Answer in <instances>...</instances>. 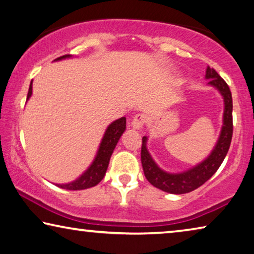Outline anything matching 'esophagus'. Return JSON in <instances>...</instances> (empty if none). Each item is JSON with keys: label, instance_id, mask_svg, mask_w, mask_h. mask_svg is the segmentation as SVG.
<instances>
[{"label": "esophagus", "instance_id": "esophagus-1", "mask_svg": "<svg viewBox=\"0 0 254 254\" xmlns=\"http://www.w3.org/2000/svg\"><path fill=\"white\" fill-rule=\"evenodd\" d=\"M144 123H146V115L136 114L133 118V121L131 122V127L132 128H134V130H141Z\"/></svg>", "mask_w": 254, "mask_h": 254}]
</instances>
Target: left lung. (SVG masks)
<instances>
[{
  "label": "left lung",
  "instance_id": "obj_1",
  "mask_svg": "<svg viewBox=\"0 0 254 254\" xmlns=\"http://www.w3.org/2000/svg\"><path fill=\"white\" fill-rule=\"evenodd\" d=\"M208 86L214 87L224 100L223 126L220 128L218 140L210 154L202 162L194 165L187 171L180 173H170L160 168L148 150V136L142 138L141 163L146 179L155 188L172 194H183L201 187L211 178L218 170L226 157L233 135V99L232 92L227 83L210 66H207L206 76Z\"/></svg>",
  "mask_w": 254,
  "mask_h": 254
}]
</instances>
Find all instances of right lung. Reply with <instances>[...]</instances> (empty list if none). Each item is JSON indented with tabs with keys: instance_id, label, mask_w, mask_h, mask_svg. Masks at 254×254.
<instances>
[{
	"instance_id": "obj_1",
	"label": "right lung",
	"mask_w": 254,
	"mask_h": 254,
	"mask_svg": "<svg viewBox=\"0 0 254 254\" xmlns=\"http://www.w3.org/2000/svg\"><path fill=\"white\" fill-rule=\"evenodd\" d=\"M72 55H64L61 58L56 59V61H62L65 59H71ZM33 95V81L30 82L29 90H28L27 96V102ZM127 128V119L121 118L115 120L114 122H112L110 126L107 127L104 133L102 141L99 143V147L96 152V156L91 164L88 166V168L84 171L78 179L69 183H55L56 187L65 189V190L71 191H79L84 190V189H89L97 185L100 181L104 179V176L106 174L108 164H110L111 156L114 151V149L118 144L121 136L124 133Z\"/></svg>"
}]
</instances>
